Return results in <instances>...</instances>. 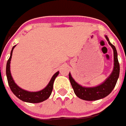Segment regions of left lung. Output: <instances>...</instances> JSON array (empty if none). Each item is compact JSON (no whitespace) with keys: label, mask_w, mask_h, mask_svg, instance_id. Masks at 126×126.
I'll use <instances>...</instances> for the list:
<instances>
[{"label":"left lung","mask_w":126,"mask_h":126,"mask_svg":"<svg viewBox=\"0 0 126 126\" xmlns=\"http://www.w3.org/2000/svg\"><path fill=\"white\" fill-rule=\"evenodd\" d=\"M109 44L113 50V68L112 73L100 84L93 87H85L80 85L73 79L71 73L69 74V81L74 90V93L79 98L86 101H94L103 98L112 92L115 86L120 73V65L117 58V52L115 46L109 41V38L105 35Z\"/></svg>","instance_id":"obj_1"}]
</instances>
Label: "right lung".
<instances>
[{
	"instance_id": "obj_1",
	"label": "right lung",
	"mask_w": 126,
	"mask_h": 126,
	"mask_svg": "<svg viewBox=\"0 0 126 126\" xmlns=\"http://www.w3.org/2000/svg\"><path fill=\"white\" fill-rule=\"evenodd\" d=\"M16 46V45L13 47V48H12V50L11 52V55H10L9 60L7 61L6 65L7 78L9 86L11 91L19 99H20L21 100L23 101V102L36 103H40V102L46 100L48 98L49 96H50L52 90H53V83H54V81H55L56 77L59 74V72L57 71L56 73L53 74L47 86L45 88H43V90H40V91H38V92H28V91L21 88L14 82L12 75H11V69H10V64H11V58H12V55H13V51Z\"/></svg>"
}]
</instances>
